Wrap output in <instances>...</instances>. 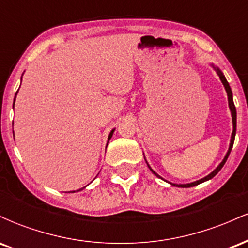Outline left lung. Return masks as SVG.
<instances>
[{
  "instance_id": "obj_1",
  "label": "left lung",
  "mask_w": 248,
  "mask_h": 248,
  "mask_svg": "<svg viewBox=\"0 0 248 248\" xmlns=\"http://www.w3.org/2000/svg\"><path fill=\"white\" fill-rule=\"evenodd\" d=\"M217 72H218V76H219V78H220L221 82H223V85H224L225 90H226V92H227V96H229V106H230V109H231V113H232V121H233V132H232V136H231V143H230L229 152H227L226 156H225V157H224L223 162H221V163L219 164V166H218L217 168H216V169L213 170V171H212L211 173H210V175H207L206 177H204V178L199 179V181H197V182H193V183H189V184H172V183H171L172 186H178V187H190V186H198V184L203 183V182H205V181H209V179H211L212 177H215V176L217 175V173L219 172V170H220L221 168H223V166H224V164H225V162H226V160H227V157H229L230 153H231V150H232L233 143H234V138H235V127H237V110H235L234 102H233V98H232V91H231V87H230L229 82H227L226 78H225L223 73H221L220 71H219L218 69H217ZM148 167H149V166H148ZM149 168H150V167H149ZM150 170H152L153 173H155V175L157 176V177H160V176H158L157 173H156L155 171H154L153 169H150ZM160 178H161V177H160Z\"/></svg>"
}]
</instances>
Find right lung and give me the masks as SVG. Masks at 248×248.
Wrapping results in <instances>:
<instances>
[{"mask_svg":"<svg viewBox=\"0 0 248 248\" xmlns=\"http://www.w3.org/2000/svg\"><path fill=\"white\" fill-rule=\"evenodd\" d=\"M14 104H15V101H14ZM113 132H114V129L112 130V132H110V134H109V136H108V140H110V138H112V135H113Z\"/></svg>","mask_w":248,"mask_h":248,"instance_id":"right-lung-1","label":"right lung"}]
</instances>
